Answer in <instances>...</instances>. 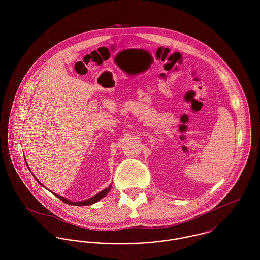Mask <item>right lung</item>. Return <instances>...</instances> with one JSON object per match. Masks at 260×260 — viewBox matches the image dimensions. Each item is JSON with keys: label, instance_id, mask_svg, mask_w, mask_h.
<instances>
[{"label": "right lung", "instance_id": "add662e5", "mask_svg": "<svg viewBox=\"0 0 260 260\" xmlns=\"http://www.w3.org/2000/svg\"><path fill=\"white\" fill-rule=\"evenodd\" d=\"M36 178V177H35ZM38 181V179H36ZM39 182V181H38ZM40 183V182H39ZM41 184V183H40ZM42 185V184H41ZM110 189H111V186H109L108 188H106V189H104L103 191H101V192H99V194H96L95 196H93L92 198L88 199L87 201H84V202H70L69 200H67V199L63 198L61 196H59V195H56V194H54V193H52V194H54V196H56L57 198L60 199L62 202H64L65 204H68V205H73V206H87V205H92V204H94V203H96V202H99L100 199L103 198L104 196H106L107 194H108V192L110 191Z\"/></svg>", "mask_w": 260, "mask_h": 260}]
</instances>
